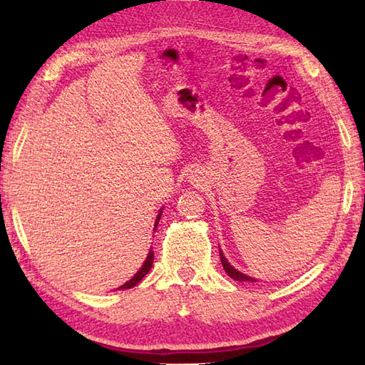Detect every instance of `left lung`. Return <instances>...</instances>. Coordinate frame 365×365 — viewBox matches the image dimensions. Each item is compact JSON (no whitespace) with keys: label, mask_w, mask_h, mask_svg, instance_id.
<instances>
[{"label":"left lung","mask_w":365,"mask_h":365,"mask_svg":"<svg viewBox=\"0 0 365 365\" xmlns=\"http://www.w3.org/2000/svg\"><path fill=\"white\" fill-rule=\"evenodd\" d=\"M220 257H221V263H222V267H224V269H226V273L232 277V279H235V281H247V282H255V279H252V277H250V276H246V274H243V273H240L238 269H235L234 267L230 265V263L226 260V257H224L222 255V252L220 251Z\"/></svg>","instance_id":"obj_1"}]
</instances>
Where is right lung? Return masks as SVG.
I'll list each match as a JSON object with an SVG mask.
<instances>
[{"instance_id": "1", "label": "right lung", "mask_w": 365, "mask_h": 365, "mask_svg": "<svg viewBox=\"0 0 365 365\" xmlns=\"http://www.w3.org/2000/svg\"><path fill=\"white\" fill-rule=\"evenodd\" d=\"M160 216H161V212H160V215H158L157 222H155V229H157V226H158ZM152 263H153V252H152V251H149V254H147V259H145V262H144V265L141 267V269H139L138 273H136L133 277H131L128 282H125L123 285H120L119 289H131V287H135L139 281H141V279H143L147 273H149L150 268H152Z\"/></svg>"}]
</instances>
